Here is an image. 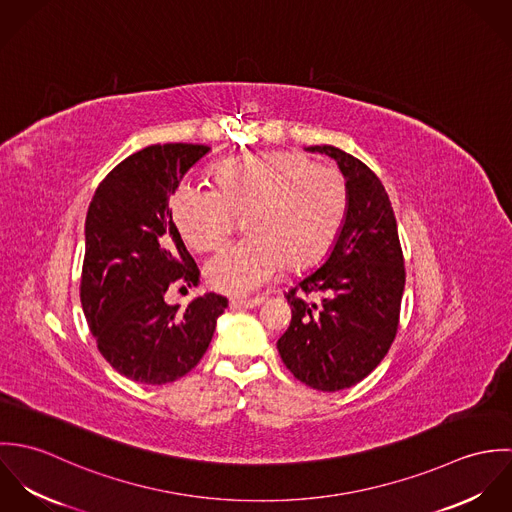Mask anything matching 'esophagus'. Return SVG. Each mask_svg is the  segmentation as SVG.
Here are the masks:
<instances>
[{"label":"esophagus","mask_w":512,"mask_h":512,"mask_svg":"<svg viewBox=\"0 0 512 512\" xmlns=\"http://www.w3.org/2000/svg\"><path fill=\"white\" fill-rule=\"evenodd\" d=\"M234 307H244V309H252L264 303V297H254V299H232L230 301Z\"/></svg>","instance_id":"esophagus-1"}]
</instances>
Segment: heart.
I'll use <instances>...</instances> for the list:
<instances>
[{
  "label": "heart",
  "instance_id": "b5f03b06",
  "mask_svg": "<svg viewBox=\"0 0 512 512\" xmlns=\"http://www.w3.org/2000/svg\"><path fill=\"white\" fill-rule=\"evenodd\" d=\"M213 181L215 189L181 185L171 197V217L189 248L211 252L244 215L248 236L205 268L209 284L228 295L260 290L286 262L299 268L317 260L347 213L343 173L293 151L228 157L213 167Z\"/></svg>",
  "mask_w": 512,
  "mask_h": 512
}]
</instances>
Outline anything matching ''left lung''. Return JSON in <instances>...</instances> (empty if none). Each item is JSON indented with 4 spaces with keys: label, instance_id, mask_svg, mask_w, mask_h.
I'll use <instances>...</instances> for the list:
<instances>
[{
    "label": "left lung",
    "instance_id": "left-lung-1",
    "mask_svg": "<svg viewBox=\"0 0 512 512\" xmlns=\"http://www.w3.org/2000/svg\"><path fill=\"white\" fill-rule=\"evenodd\" d=\"M307 151L337 161L349 201L327 260L286 292L292 323L278 339V351L297 380L335 392L361 382L388 353L406 272L396 217L380 179L339 147Z\"/></svg>",
    "mask_w": 512,
    "mask_h": 512
}]
</instances>
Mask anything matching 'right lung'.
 Returning a JSON list of instances; mask_svg holds the SVG:
<instances>
[{"instance_id":"add662e5","label":"right lung","mask_w":512,"mask_h":512,"mask_svg":"<svg viewBox=\"0 0 512 512\" xmlns=\"http://www.w3.org/2000/svg\"><path fill=\"white\" fill-rule=\"evenodd\" d=\"M211 147H144L98 185L84 222L80 303L98 351L122 376L165 384L203 359L228 299L165 303L173 286H199V268L171 217L169 197Z\"/></svg>"}]
</instances>
